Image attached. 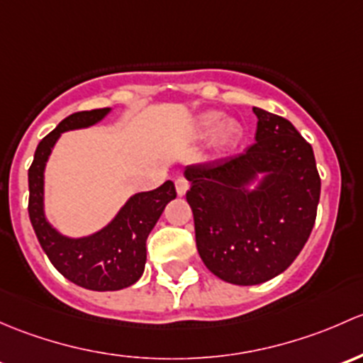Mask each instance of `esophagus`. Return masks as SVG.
<instances>
[{
  "mask_svg": "<svg viewBox=\"0 0 363 363\" xmlns=\"http://www.w3.org/2000/svg\"><path fill=\"white\" fill-rule=\"evenodd\" d=\"M174 186H177V192H178V196H185L186 194V190H189V186H190V183L185 180V178H177V180H174Z\"/></svg>",
  "mask_w": 363,
  "mask_h": 363,
  "instance_id": "1",
  "label": "esophagus"
}]
</instances>
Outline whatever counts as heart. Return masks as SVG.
I'll return each instance as SVG.
<instances>
[{"mask_svg":"<svg viewBox=\"0 0 363 363\" xmlns=\"http://www.w3.org/2000/svg\"><path fill=\"white\" fill-rule=\"evenodd\" d=\"M220 115L218 113H206L203 118H201V125H203L204 130H215L216 129V140L220 143H230L236 136V127H234L233 122H223V124L218 125Z\"/></svg>","mask_w":363,"mask_h":363,"instance_id":"obj_1","label":"heart"}]
</instances>
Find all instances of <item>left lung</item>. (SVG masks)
Wrapping results in <instances>:
<instances>
[{
    "label": "left lung",
    "instance_id": "obj_1",
    "mask_svg": "<svg viewBox=\"0 0 363 363\" xmlns=\"http://www.w3.org/2000/svg\"><path fill=\"white\" fill-rule=\"evenodd\" d=\"M255 143L242 154L185 169L192 183L196 245L209 271L233 285L281 274L304 248L316 220L320 174L313 148L286 118L253 108ZM267 172L261 186H244Z\"/></svg>",
    "mask_w": 363,
    "mask_h": 363
}]
</instances>
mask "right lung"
<instances>
[{
    "label": "right lung",
    "instance_id": "right-lung-1",
    "mask_svg": "<svg viewBox=\"0 0 363 363\" xmlns=\"http://www.w3.org/2000/svg\"><path fill=\"white\" fill-rule=\"evenodd\" d=\"M110 108L77 111L48 133L38 143L29 167V220L52 265L74 285L96 292L122 290L141 278L147 262V238L177 197L173 182L130 197L113 222L89 238L69 239L48 225L43 215V169L61 133L99 122Z\"/></svg>",
    "mask_w": 363,
    "mask_h": 363
}]
</instances>
